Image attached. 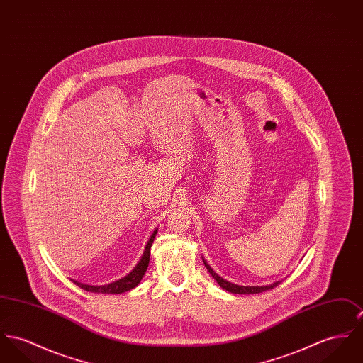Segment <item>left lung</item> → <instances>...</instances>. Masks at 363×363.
<instances>
[{
  "instance_id": "obj_1",
  "label": "left lung",
  "mask_w": 363,
  "mask_h": 363,
  "mask_svg": "<svg viewBox=\"0 0 363 363\" xmlns=\"http://www.w3.org/2000/svg\"><path fill=\"white\" fill-rule=\"evenodd\" d=\"M203 262H204V267L207 268V271L210 272V275L217 280V283L223 287V290L229 291V293H233V294H255V293H262V291H267V290H271L274 287H277L278 284H280L281 280H278L275 283H271V284H267V286H239V284H233L228 280L223 279L221 277H218V274H216L213 271V268L207 264V261L203 258Z\"/></svg>"
}]
</instances>
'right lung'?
Masks as SVG:
<instances>
[{
  "label": "right lung",
  "instance_id": "add662e5",
  "mask_svg": "<svg viewBox=\"0 0 363 363\" xmlns=\"http://www.w3.org/2000/svg\"><path fill=\"white\" fill-rule=\"evenodd\" d=\"M156 233H157V229L153 230L145 251L140 257V262L135 265V268L124 278L121 279L114 280L113 283L109 284H104V286H91V284H84L80 283L77 280H73V283H76L79 287H82L85 291H89V293H102V294H120V293H125L134 287H137L140 284V280L143 278L146 269H147V265H149V258H150V247H152V243L156 238Z\"/></svg>",
  "mask_w": 363,
  "mask_h": 363
}]
</instances>
